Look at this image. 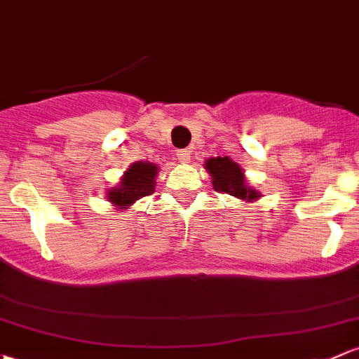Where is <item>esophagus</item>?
I'll list each match as a JSON object with an SVG mask.
<instances>
[{
    "mask_svg": "<svg viewBox=\"0 0 359 359\" xmlns=\"http://www.w3.org/2000/svg\"><path fill=\"white\" fill-rule=\"evenodd\" d=\"M191 154H192L191 149H182L177 153V158H179V161H182V163H189Z\"/></svg>",
    "mask_w": 359,
    "mask_h": 359,
    "instance_id": "1",
    "label": "esophagus"
}]
</instances>
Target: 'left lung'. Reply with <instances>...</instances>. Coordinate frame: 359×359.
<instances>
[{"instance_id": "left-lung-1", "label": "left lung", "mask_w": 359, "mask_h": 359, "mask_svg": "<svg viewBox=\"0 0 359 359\" xmlns=\"http://www.w3.org/2000/svg\"><path fill=\"white\" fill-rule=\"evenodd\" d=\"M205 168L210 172L215 191L236 196L239 199H248V201L259 198V192L248 186L244 170L229 156L208 158L205 161Z\"/></svg>"}]
</instances>
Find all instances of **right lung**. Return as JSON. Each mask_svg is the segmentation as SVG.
<instances>
[{
	"label": "right lung",
	"instance_id": "obj_1",
	"mask_svg": "<svg viewBox=\"0 0 359 359\" xmlns=\"http://www.w3.org/2000/svg\"><path fill=\"white\" fill-rule=\"evenodd\" d=\"M158 175V167L151 161H135L126 170L118 186L108 192V201L118 210L129 208L132 203L154 192V179Z\"/></svg>",
	"mask_w": 359,
	"mask_h": 359
}]
</instances>
